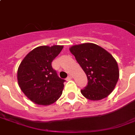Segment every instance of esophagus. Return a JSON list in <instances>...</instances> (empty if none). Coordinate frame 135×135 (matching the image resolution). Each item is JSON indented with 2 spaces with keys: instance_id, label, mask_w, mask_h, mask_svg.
Segmentation results:
<instances>
[{
  "instance_id": "obj_1",
  "label": "esophagus",
  "mask_w": 135,
  "mask_h": 135,
  "mask_svg": "<svg viewBox=\"0 0 135 135\" xmlns=\"http://www.w3.org/2000/svg\"><path fill=\"white\" fill-rule=\"evenodd\" d=\"M72 78V76H71V75H69V76H68L67 78H66V80H71V79Z\"/></svg>"
}]
</instances>
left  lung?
Masks as SVG:
<instances>
[{"instance_id":"obj_1","label":"left lung","mask_w":135,"mask_h":135,"mask_svg":"<svg viewBox=\"0 0 135 135\" xmlns=\"http://www.w3.org/2000/svg\"><path fill=\"white\" fill-rule=\"evenodd\" d=\"M70 52L75 56L88 78V85L80 90L90 100H100L107 97L115 88L119 70L117 61L102 47L94 43H83L71 47Z\"/></svg>"}]
</instances>
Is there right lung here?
<instances>
[{"label": "right lung", "mask_w": 135, "mask_h": 135, "mask_svg": "<svg viewBox=\"0 0 135 135\" xmlns=\"http://www.w3.org/2000/svg\"><path fill=\"white\" fill-rule=\"evenodd\" d=\"M62 49V45L37 47L24 57L18 68L19 86L36 104H53L62 94L65 80L59 78L52 66V61Z\"/></svg>", "instance_id": "1"}]
</instances>
